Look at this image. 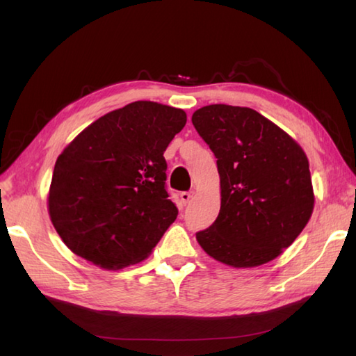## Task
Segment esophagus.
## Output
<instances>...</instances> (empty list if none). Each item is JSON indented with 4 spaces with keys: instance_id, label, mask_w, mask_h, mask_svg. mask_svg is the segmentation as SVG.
Segmentation results:
<instances>
[{
    "instance_id": "obj_1",
    "label": "esophagus",
    "mask_w": 356,
    "mask_h": 356,
    "mask_svg": "<svg viewBox=\"0 0 356 356\" xmlns=\"http://www.w3.org/2000/svg\"><path fill=\"white\" fill-rule=\"evenodd\" d=\"M193 199V193H180V202L184 203V205H188V203L191 202Z\"/></svg>"
}]
</instances>
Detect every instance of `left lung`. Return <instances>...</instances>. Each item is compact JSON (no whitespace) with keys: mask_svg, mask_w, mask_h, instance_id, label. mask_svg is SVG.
Returning <instances> with one entry per match:
<instances>
[{"mask_svg":"<svg viewBox=\"0 0 356 356\" xmlns=\"http://www.w3.org/2000/svg\"><path fill=\"white\" fill-rule=\"evenodd\" d=\"M193 124L217 159L220 213L195 234L209 257L255 268L283 254L312 216L315 195L300 143L248 107L213 104Z\"/></svg>","mask_w":356,"mask_h":356,"instance_id":"obj_1","label":"left lung"}]
</instances>
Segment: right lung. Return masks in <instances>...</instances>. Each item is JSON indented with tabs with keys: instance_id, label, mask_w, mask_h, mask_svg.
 Wrapping results in <instances>:
<instances>
[{
	"instance_id": "right-lung-1",
	"label": "right lung",
	"mask_w": 356,
	"mask_h": 356,
	"mask_svg": "<svg viewBox=\"0 0 356 356\" xmlns=\"http://www.w3.org/2000/svg\"><path fill=\"white\" fill-rule=\"evenodd\" d=\"M185 124L182 108L136 101L96 119L63 149L47 209L72 252L108 270L148 259L177 217L163 153Z\"/></svg>"
}]
</instances>
